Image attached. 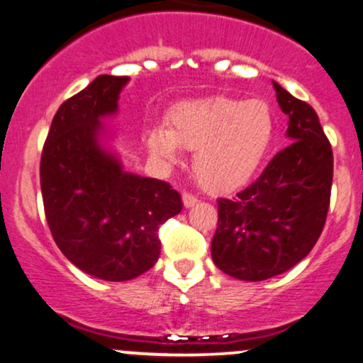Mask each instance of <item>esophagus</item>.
I'll use <instances>...</instances> for the list:
<instances>
[{
    "instance_id": "obj_1",
    "label": "esophagus",
    "mask_w": 363,
    "mask_h": 363,
    "mask_svg": "<svg viewBox=\"0 0 363 363\" xmlns=\"http://www.w3.org/2000/svg\"><path fill=\"white\" fill-rule=\"evenodd\" d=\"M182 203H184L186 208H191V206H194L196 203H198V198H196V196L191 194V193H182Z\"/></svg>"
}]
</instances>
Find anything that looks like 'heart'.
I'll list each match as a JSON object with an SVG mask.
<instances>
[{
    "label": "heart",
    "mask_w": 363,
    "mask_h": 363,
    "mask_svg": "<svg viewBox=\"0 0 363 363\" xmlns=\"http://www.w3.org/2000/svg\"><path fill=\"white\" fill-rule=\"evenodd\" d=\"M274 140V114L261 99L211 95L176 104L164 128L147 133L153 157L172 165L179 148L194 150L193 169L198 182L211 193L244 186L256 176Z\"/></svg>",
    "instance_id": "1"
}]
</instances>
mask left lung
<instances>
[{
	"label": "left lung",
	"instance_id": "8db88e82",
	"mask_svg": "<svg viewBox=\"0 0 363 363\" xmlns=\"http://www.w3.org/2000/svg\"><path fill=\"white\" fill-rule=\"evenodd\" d=\"M273 86L291 143L235 199H218L211 240L216 268L245 281L268 280L302 261L318 242L331 199L333 150L318 114L277 82Z\"/></svg>",
	"mask_w": 363,
	"mask_h": 363
}]
</instances>
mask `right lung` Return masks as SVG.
<instances>
[{"mask_svg": "<svg viewBox=\"0 0 363 363\" xmlns=\"http://www.w3.org/2000/svg\"><path fill=\"white\" fill-rule=\"evenodd\" d=\"M128 77L101 74L54 116L40 157L45 218L60 251L86 274L126 281L160 256L158 228L182 210L165 181L124 172L101 145Z\"/></svg>", "mask_w": 363, "mask_h": 363, "instance_id": "obj_1", "label": "right lung"}]
</instances>
